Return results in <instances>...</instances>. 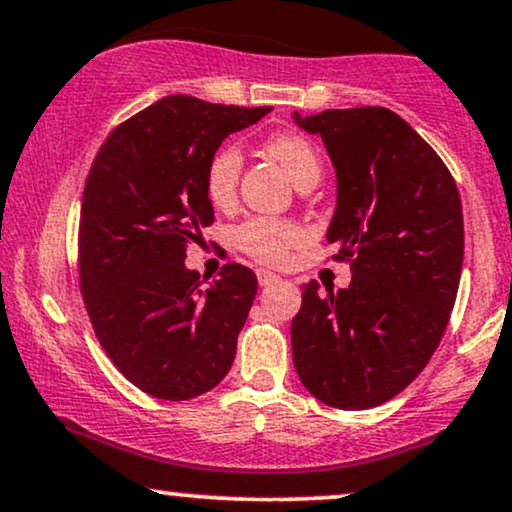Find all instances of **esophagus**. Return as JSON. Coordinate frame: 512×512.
<instances>
[{
  "instance_id": "34e87169",
  "label": "esophagus",
  "mask_w": 512,
  "mask_h": 512,
  "mask_svg": "<svg viewBox=\"0 0 512 512\" xmlns=\"http://www.w3.org/2000/svg\"><path fill=\"white\" fill-rule=\"evenodd\" d=\"M256 277H258V284H261V287H270V284L280 282V277L270 270H256Z\"/></svg>"
}]
</instances>
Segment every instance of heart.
<instances>
[{
    "label": "heart",
    "instance_id": "b5f03b06",
    "mask_svg": "<svg viewBox=\"0 0 512 512\" xmlns=\"http://www.w3.org/2000/svg\"><path fill=\"white\" fill-rule=\"evenodd\" d=\"M263 150L282 164L296 185L320 181L322 159L313 143L298 131H275L263 141ZM242 155L235 145H221L204 169V192L218 209L230 207L237 197ZM303 237L294 221L275 216H251L232 228V244L265 265H280L289 249Z\"/></svg>",
    "mask_w": 512,
    "mask_h": 512
}]
</instances>
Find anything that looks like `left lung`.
<instances>
[{"label":"left lung","instance_id":"1","mask_svg":"<svg viewBox=\"0 0 512 512\" xmlns=\"http://www.w3.org/2000/svg\"><path fill=\"white\" fill-rule=\"evenodd\" d=\"M294 122L336 169L327 242L348 289L308 282L291 322L303 386L329 407H378L421 374L447 329L463 265L461 197L437 152L388 108L324 110Z\"/></svg>","mask_w":512,"mask_h":512}]
</instances>
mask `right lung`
Returning <instances> with one entry per match:
<instances>
[{
    "label": "right lung",
    "mask_w": 512,
    "mask_h": 512,
    "mask_svg": "<svg viewBox=\"0 0 512 512\" xmlns=\"http://www.w3.org/2000/svg\"><path fill=\"white\" fill-rule=\"evenodd\" d=\"M270 108L167 96L117 126L98 150L79 216V287L115 367L157 400L223 381L256 298L240 263L202 287L185 247L214 223L204 169L225 138Z\"/></svg>",
    "instance_id": "add662e5"
}]
</instances>
